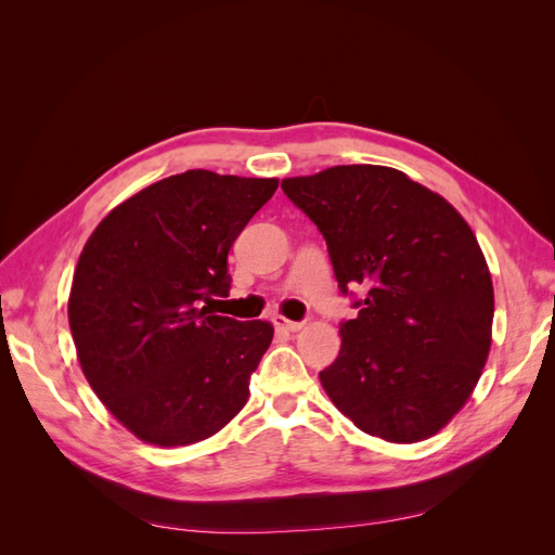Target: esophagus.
<instances>
[{
  "label": "esophagus",
  "mask_w": 555,
  "mask_h": 555,
  "mask_svg": "<svg viewBox=\"0 0 555 555\" xmlns=\"http://www.w3.org/2000/svg\"><path fill=\"white\" fill-rule=\"evenodd\" d=\"M273 324H275L278 331H287V333H296V331L304 328V322H292V319L280 317V314L273 317Z\"/></svg>",
  "instance_id": "esophagus-1"
}]
</instances>
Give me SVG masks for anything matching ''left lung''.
I'll return each mask as SVG.
<instances>
[{"instance_id": "obj_1", "label": "left lung", "mask_w": 555, "mask_h": 555, "mask_svg": "<svg viewBox=\"0 0 555 555\" xmlns=\"http://www.w3.org/2000/svg\"><path fill=\"white\" fill-rule=\"evenodd\" d=\"M282 190L322 231L340 292L367 289L319 373L324 391L367 435L430 438L465 405L491 349L493 282L473 229L389 166H331Z\"/></svg>"}]
</instances>
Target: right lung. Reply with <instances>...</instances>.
Wrapping results in <instances>:
<instances>
[{
  "label": "right lung",
  "mask_w": 555,
  "mask_h": 555,
  "mask_svg": "<svg viewBox=\"0 0 555 555\" xmlns=\"http://www.w3.org/2000/svg\"><path fill=\"white\" fill-rule=\"evenodd\" d=\"M275 178L192 169L113 208L74 273L69 326L92 391L139 440L184 447L236 416L273 340L261 319L212 314L229 249Z\"/></svg>",
  "instance_id": "obj_1"
}]
</instances>
